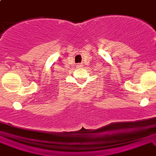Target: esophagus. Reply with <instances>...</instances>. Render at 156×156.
<instances>
[{
  "label": "esophagus",
  "mask_w": 156,
  "mask_h": 156,
  "mask_svg": "<svg viewBox=\"0 0 156 156\" xmlns=\"http://www.w3.org/2000/svg\"><path fill=\"white\" fill-rule=\"evenodd\" d=\"M77 68H81V66H82V65H81V64H77Z\"/></svg>",
  "instance_id": "esophagus-1"
}]
</instances>
